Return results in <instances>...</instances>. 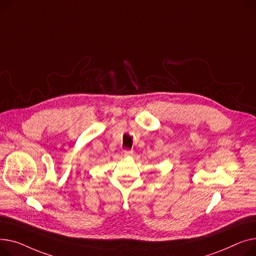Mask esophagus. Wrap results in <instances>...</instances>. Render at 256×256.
<instances>
[{
  "instance_id": "obj_1",
  "label": "esophagus",
  "mask_w": 256,
  "mask_h": 256,
  "mask_svg": "<svg viewBox=\"0 0 256 256\" xmlns=\"http://www.w3.org/2000/svg\"><path fill=\"white\" fill-rule=\"evenodd\" d=\"M134 153H133V151H124L123 152V156L124 157H129V156H132Z\"/></svg>"
}]
</instances>
